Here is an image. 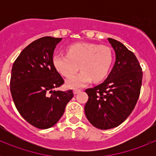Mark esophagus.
<instances>
[{"label":"esophagus","mask_w":156,"mask_h":156,"mask_svg":"<svg viewBox=\"0 0 156 156\" xmlns=\"http://www.w3.org/2000/svg\"><path fill=\"white\" fill-rule=\"evenodd\" d=\"M80 91H81V90H79V89H74V90H73V94H76L80 93Z\"/></svg>","instance_id":"34e87169"}]
</instances>
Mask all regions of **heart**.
<instances>
[{
	"instance_id": "heart-1",
	"label": "heart",
	"mask_w": 156,
	"mask_h": 156,
	"mask_svg": "<svg viewBox=\"0 0 156 156\" xmlns=\"http://www.w3.org/2000/svg\"><path fill=\"white\" fill-rule=\"evenodd\" d=\"M67 55L55 54L52 63L59 73L66 77L71 76L79 70L80 74L69 78L66 85L70 88H80L92 80L95 82L107 76L112 63V55L108 47L91 43H76L66 49Z\"/></svg>"
}]
</instances>
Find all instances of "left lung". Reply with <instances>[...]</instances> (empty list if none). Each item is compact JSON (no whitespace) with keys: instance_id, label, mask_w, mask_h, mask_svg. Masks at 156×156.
I'll return each instance as SVG.
<instances>
[{"instance_id":"8db88e82","label":"left lung","mask_w":156,"mask_h":156,"mask_svg":"<svg viewBox=\"0 0 156 156\" xmlns=\"http://www.w3.org/2000/svg\"><path fill=\"white\" fill-rule=\"evenodd\" d=\"M108 41L115 53L113 68L102 83L85 90L89 97L85 115L101 129L116 127L126 120L137 104L142 83V69L134 54L116 40Z\"/></svg>"}]
</instances>
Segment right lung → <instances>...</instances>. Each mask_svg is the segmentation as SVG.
Wrapping results in <instances>:
<instances>
[{"mask_svg":"<svg viewBox=\"0 0 156 156\" xmlns=\"http://www.w3.org/2000/svg\"><path fill=\"white\" fill-rule=\"evenodd\" d=\"M62 38L44 37L25 48L12 66L10 90L25 120L38 129L55 125L62 116L73 90H57L64 83L52 58Z\"/></svg>","mask_w":156,"mask_h":156,"instance_id":"obj_1","label":"right lung"}]
</instances>
